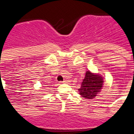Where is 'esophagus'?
Masks as SVG:
<instances>
[{
    "mask_svg": "<svg viewBox=\"0 0 134 134\" xmlns=\"http://www.w3.org/2000/svg\"><path fill=\"white\" fill-rule=\"evenodd\" d=\"M67 82V80H64V81H62V82Z\"/></svg>",
    "mask_w": 134,
    "mask_h": 134,
    "instance_id": "esophagus-1",
    "label": "esophagus"
}]
</instances>
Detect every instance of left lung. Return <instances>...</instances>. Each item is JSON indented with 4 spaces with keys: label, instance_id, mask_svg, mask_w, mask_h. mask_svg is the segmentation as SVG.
<instances>
[{
    "label": "left lung",
    "instance_id": "obj_1",
    "mask_svg": "<svg viewBox=\"0 0 134 134\" xmlns=\"http://www.w3.org/2000/svg\"><path fill=\"white\" fill-rule=\"evenodd\" d=\"M103 79L99 75H96L87 71L85 74L79 93L83 98L87 99L95 98L103 87Z\"/></svg>",
    "mask_w": 134,
    "mask_h": 134
}]
</instances>
